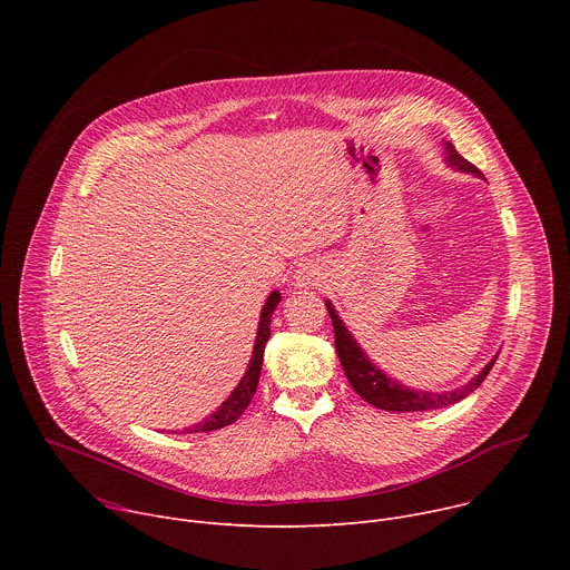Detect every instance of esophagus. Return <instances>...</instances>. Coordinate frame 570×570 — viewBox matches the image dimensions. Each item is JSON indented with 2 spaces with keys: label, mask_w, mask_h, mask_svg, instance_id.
<instances>
[{
  "label": "esophagus",
  "mask_w": 570,
  "mask_h": 570,
  "mask_svg": "<svg viewBox=\"0 0 570 570\" xmlns=\"http://www.w3.org/2000/svg\"><path fill=\"white\" fill-rule=\"evenodd\" d=\"M320 275H322V273H320L313 264H304V266L295 273V282H297V286H317V282L322 279Z\"/></svg>",
  "instance_id": "obj_1"
}]
</instances>
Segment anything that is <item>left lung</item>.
I'll use <instances>...</instances> for the list:
<instances>
[{"label":"left lung","mask_w":570,"mask_h":570,"mask_svg":"<svg viewBox=\"0 0 570 570\" xmlns=\"http://www.w3.org/2000/svg\"><path fill=\"white\" fill-rule=\"evenodd\" d=\"M446 153H449V165L473 174V176H482L478 167H473L469 159H464L455 146L451 141L444 144ZM327 311L330 317L334 322V336H336V352L341 358V365L347 374V381L352 383V387L372 405L381 411H396V413H415V411H433V409H444V405L458 403L460 399L469 396L482 381L484 376L490 374V370L494 367L497 358H492V363H487L484 370L471 379L466 385L453 390V392H424V390H411L401 385L399 381L387 379L381 370H376L370 358L361 352L358 343L354 341V336L347 332V327L343 324V320L338 317V313L334 311L332 302H327Z\"/></svg>","instance_id":"8db88e82"}]
</instances>
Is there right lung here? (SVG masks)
Wrapping results in <instances>:
<instances>
[{
    "instance_id": "obj_1",
    "label": "right lung",
    "mask_w": 570,
    "mask_h": 570,
    "mask_svg": "<svg viewBox=\"0 0 570 570\" xmlns=\"http://www.w3.org/2000/svg\"><path fill=\"white\" fill-rule=\"evenodd\" d=\"M282 295L277 291L271 293V297L266 299L262 315H259V330H257V341H255V350H253V358L248 363L246 374L238 381V385L234 387V392L218 405V411L212 413L205 422L187 429L189 433H207V431H218L223 426L234 424L246 409L250 405L255 392H257V383H259V374H262V361H264V350L266 343L271 338V317L279 304Z\"/></svg>"
}]
</instances>
